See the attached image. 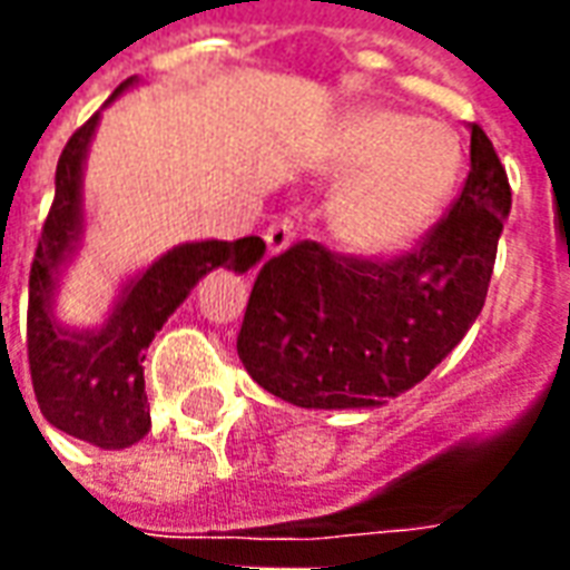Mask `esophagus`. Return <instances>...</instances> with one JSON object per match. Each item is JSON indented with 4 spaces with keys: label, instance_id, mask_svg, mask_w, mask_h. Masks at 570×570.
Returning <instances> with one entry per match:
<instances>
[{
    "label": "esophagus",
    "instance_id": "obj_1",
    "mask_svg": "<svg viewBox=\"0 0 570 570\" xmlns=\"http://www.w3.org/2000/svg\"><path fill=\"white\" fill-rule=\"evenodd\" d=\"M293 237H296V225L293 219H274L268 228H265V244L272 253H281L293 244Z\"/></svg>",
    "mask_w": 570,
    "mask_h": 570
}]
</instances>
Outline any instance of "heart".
Wrapping results in <instances>:
<instances>
[{"instance_id": "b5f03b06", "label": "heart", "mask_w": 570, "mask_h": 570, "mask_svg": "<svg viewBox=\"0 0 570 570\" xmlns=\"http://www.w3.org/2000/svg\"><path fill=\"white\" fill-rule=\"evenodd\" d=\"M330 164L347 179L335 200L338 237L363 256H391L436 223L461 174V142L440 121L360 109L335 134Z\"/></svg>"}]
</instances>
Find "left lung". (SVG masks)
Listing matches in <instances>:
<instances>
[{
	"mask_svg": "<svg viewBox=\"0 0 570 570\" xmlns=\"http://www.w3.org/2000/svg\"><path fill=\"white\" fill-rule=\"evenodd\" d=\"M510 179L479 125L445 216L396 256L298 240L265 262L237 333L253 382L302 409L382 406L449 357L485 305Z\"/></svg>",
	"mask_w": 570,
	"mask_h": 570,
	"instance_id": "1",
	"label": "left lung"
}]
</instances>
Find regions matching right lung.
Returning a JSON list of instances; mask_svg holds the SVG:
<instances>
[{
  "label": "right lung",
  "instance_id": "1",
  "mask_svg": "<svg viewBox=\"0 0 570 570\" xmlns=\"http://www.w3.org/2000/svg\"><path fill=\"white\" fill-rule=\"evenodd\" d=\"M130 81H121L109 100H116ZM97 118L100 112L69 137L57 161L55 200L30 265L27 357L39 409L57 430L97 449H128L151 428L142 360L155 333L204 274L213 268L247 272L262 259L265 240L249 235L174 247L130 281L106 326L88 333L60 330L48 314V298L55 293L60 262L81 235V164Z\"/></svg>",
  "mask_w": 570,
  "mask_h": 570
}]
</instances>
